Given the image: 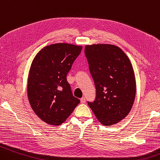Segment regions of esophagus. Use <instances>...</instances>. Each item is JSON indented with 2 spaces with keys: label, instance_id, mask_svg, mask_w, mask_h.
<instances>
[{
  "label": "esophagus",
  "instance_id": "obj_1",
  "mask_svg": "<svg viewBox=\"0 0 160 160\" xmlns=\"http://www.w3.org/2000/svg\"><path fill=\"white\" fill-rule=\"evenodd\" d=\"M80 102L81 103H85V102H86V99H85V98H82L80 99Z\"/></svg>",
  "mask_w": 160,
  "mask_h": 160
}]
</instances>
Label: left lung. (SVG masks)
I'll list each match as a JSON object with an SVG mask.
<instances>
[{"label":"left lung","mask_w":160,"mask_h":160,"mask_svg":"<svg viewBox=\"0 0 160 160\" xmlns=\"http://www.w3.org/2000/svg\"><path fill=\"white\" fill-rule=\"evenodd\" d=\"M96 97L88 105L102 124L110 126L130 112L136 96V79L132 63L120 48L93 44L84 48Z\"/></svg>","instance_id":"left-lung-1"}]
</instances>
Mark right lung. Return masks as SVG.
<instances>
[{
  "label": "right lung",
  "instance_id": "obj_1",
  "mask_svg": "<svg viewBox=\"0 0 160 160\" xmlns=\"http://www.w3.org/2000/svg\"><path fill=\"white\" fill-rule=\"evenodd\" d=\"M82 49L73 44H52L33 59L28 78V101L35 113L48 124H62L80 102L73 95L67 75Z\"/></svg>",
  "mask_w": 160,
  "mask_h": 160
}]
</instances>
